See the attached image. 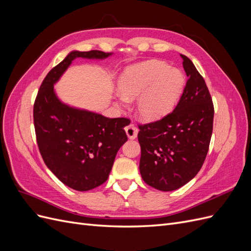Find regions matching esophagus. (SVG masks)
I'll return each instance as SVG.
<instances>
[{
  "label": "esophagus",
  "instance_id": "1",
  "mask_svg": "<svg viewBox=\"0 0 251 251\" xmlns=\"http://www.w3.org/2000/svg\"><path fill=\"white\" fill-rule=\"evenodd\" d=\"M126 133L127 135V137L130 139H135L137 137V134H138V128L136 127L133 124L128 125L127 126H126Z\"/></svg>",
  "mask_w": 251,
  "mask_h": 251
}]
</instances>
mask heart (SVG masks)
<instances>
[{"label": "heart", "mask_w": 251, "mask_h": 251, "mask_svg": "<svg viewBox=\"0 0 251 251\" xmlns=\"http://www.w3.org/2000/svg\"><path fill=\"white\" fill-rule=\"evenodd\" d=\"M185 86L183 72L162 60L151 59L126 67L118 79L116 104L135 100L136 112L146 121L165 117L175 108Z\"/></svg>", "instance_id": "heart-1"}]
</instances>
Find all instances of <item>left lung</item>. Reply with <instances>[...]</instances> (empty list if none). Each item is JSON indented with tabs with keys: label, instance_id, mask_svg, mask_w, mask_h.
Masks as SVG:
<instances>
[{
	"label": "left lung",
	"instance_id": "left-lung-1",
	"mask_svg": "<svg viewBox=\"0 0 251 251\" xmlns=\"http://www.w3.org/2000/svg\"><path fill=\"white\" fill-rule=\"evenodd\" d=\"M183 58L187 81L175 110L161 120L140 126L139 170L143 181L162 192L191 181L206 158L214 123V104L201 74Z\"/></svg>",
	"mask_w": 251,
	"mask_h": 251
}]
</instances>
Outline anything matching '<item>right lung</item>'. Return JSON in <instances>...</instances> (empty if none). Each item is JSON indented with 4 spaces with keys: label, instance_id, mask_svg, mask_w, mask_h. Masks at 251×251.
Instances as JSON below:
<instances>
[{
    "label": "right lung",
    "instance_id": "add662e5",
    "mask_svg": "<svg viewBox=\"0 0 251 251\" xmlns=\"http://www.w3.org/2000/svg\"><path fill=\"white\" fill-rule=\"evenodd\" d=\"M112 52L73 50L47 74L37 93L33 119L41 155L67 186L87 192L107 181L118 150L127 140L126 118H108L73 107L58 97L54 86L76 58L102 60Z\"/></svg>",
    "mask_w": 251,
    "mask_h": 251
}]
</instances>
